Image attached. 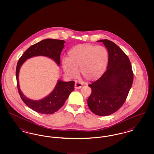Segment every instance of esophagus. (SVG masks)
Returning <instances> with one entry per match:
<instances>
[{
	"mask_svg": "<svg viewBox=\"0 0 154 154\" xmlns=\"http://www.w3.org/2000/svg\"><path fill=\"white\" fill-rule=\"evenodd\" d=\"M82 84L81 83H80V82H76L75 83V88H76V89H80V88L82 87Z\"/></svg>",
	"mask_w": 154,
	"mask_h": 154,
	"instance_id": "esophagus-1",
	"label": "esophagus"
}]
</instances>
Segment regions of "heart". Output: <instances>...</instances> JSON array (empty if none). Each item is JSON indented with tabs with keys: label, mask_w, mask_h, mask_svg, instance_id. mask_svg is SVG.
<instances>
[{
	"label": "heart",
	"mask_w": 154,
	"mask_h": 154,
	"mask_svg": "<svg viewBox=\"0 0 154 154\" xmlns=\"http://www.w3.org/2000/svg\"><path fill=\"white\" fill-rule=\"evenodd\" d=\"M109 52L102 46L82 44L72 48L67 59L62 60V67L66 75L74 78L77 70L85 80L93 81L99 79L104 73L109 63Z\"/></svg>",
	"instance_id": "heart-1"
}]
</instances>
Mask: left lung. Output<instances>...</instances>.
<instances>
[{
    "instance_id": "obj_1",
    "label": "left lung",
    "mask_w": 154,
    "mask_h": 154,
    "mask_svg": "<svg viewBox=\"0 0 154 154\" xmlns=\"http://www.w3.org/2000/svg\"><path fill=\"white\" fill-rule=\"evenodd\" d=\"M109 52L107 70L97 80L89 84L92 92L87 103L91 111L99 116H109L124 104L133 81L130 60L116 44L100 40Z\"/></svg>"
}]
</instances>
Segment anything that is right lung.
Returning <instances> with one entry per match:
<instances>
[{
    "instance_id": "1",
    "label": "right lung",
    "mask_w": 154,
    "mask_h": 154,
    "mask_svg": "<svg viewBox=\"0 0 154 154\" xmlns=\"http://www.w3.org/2000/svg\"><path fill=\"white\" fill-rule=\"evenodd\" d=\"M65 42L62 40L48 38L40 41L29 47L18 61L16 67V79L18 93L24 103L29 108L38 113L52 114L59 110L74 88L73 81L63 82L58 80V83L48 96L40 100H33L23 95L18 82V74L20 67L27 59L35 56H45L52 59L56 63L60 64V54Z\"/></svg>"
}]
</instances>
